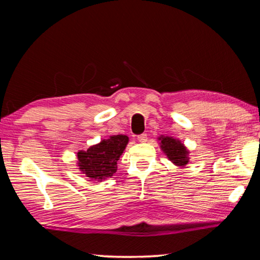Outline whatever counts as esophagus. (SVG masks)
Segmentation results:
<instances>
[{
	"label": "esophagus",
	"instance_id": "1",
	"mask_svg": "<svg viewBox=\"0 0 260 260\" xmlns=\"http://www.w3.org/2000/svg\"><path fill=\"white\" fill-rule=\"evenodd\" d=\"M138 140L140 141V142H146V140H148V135H146L145 133H143V134H141V135H139L138 136Z\"/></svg>",
	"mask_w": 260,
	"mask_h": 260
}]
</instances>
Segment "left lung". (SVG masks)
<instances>
[{
	"label": "left lung",
	"instance_id": "left-lung-1",
	"mask_svg": "<svg viewBox=\"0 0 260 260\" xmlns=\"http://www.w3.org/2000/svg\"><path fill=\"white\" fill-rule=\"evenodd\" d=\"M161 141V149L167 154L169 160H172L177 166H185L188 162L187 150L179 141L169 138V136H161L159 139Z\"/></svg>",
	"mask_w": 260,
	"mask_h": 260
}]
</instances>
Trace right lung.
<instances>
[{"mask_svg":"<svg viewBox=\"0 0 260 260\" xmlns=\"http://www.w3.org/2000/svg\"><path fill=\"white\" fill-rule=\"evenodd\" d=\"M127 143L128 138L126 135H114L86 151H79L77 153L79 169L87 177L98 181L112 176Z\"/></svg>","mask_w":260,"mask_h":260,"instance_id":"1","label":"right lung"}]
</instances>
